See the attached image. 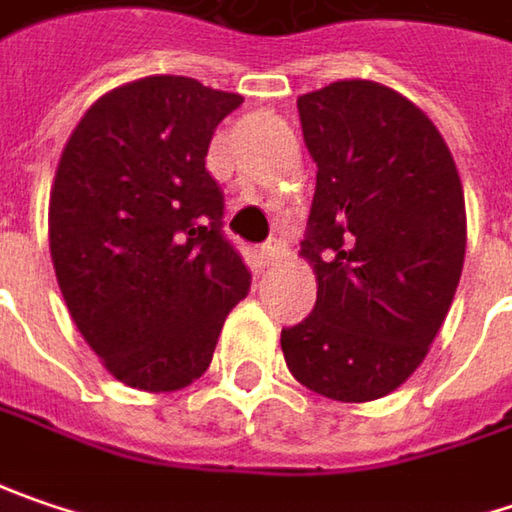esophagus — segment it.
Here are the masks:
<instances>
[{
	"mask_svg": "<svg viewBox=\"0 0 512 512\" xmlns=\"http://www.w3.org/2000/svg\"><path fill=\"white\" fill-rule=\"evenodd\" d=\"M282 256H285V242H282V239H270V242L262 244V250H259V259H262L265 265H276Z\"/></svg>",
	"mask_w": 512,
	"mask_h": 512,
	"instance_id": "obj_1",
	"label": "esophagus"
}]
</instances>
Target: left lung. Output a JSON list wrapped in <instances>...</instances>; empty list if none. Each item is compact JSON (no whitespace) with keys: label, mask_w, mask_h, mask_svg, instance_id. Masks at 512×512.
I'll return each mask as SVG.
<instances>
[{"label":"left lung","mask_w":512,"mask_h":512,"mask_svg":"<svg viewBox=\"0 0 512 512\" xmlns=\"http://www.w3.org/2000/svg\"><path fill=\"white\" fill-rule=\"evenodd\" d=\"M317 164L302 256L317 305L282 328L302 386L343 403L395 392L441 331L464 268L467 213L435 123L395 89L340 80L296 100Z\"/></svg>","instance_id":"left-lung-1"}]
</instances>
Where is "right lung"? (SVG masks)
Returning a JSON list of instances; mask_svg holds the SVG:
<instances>
[{"label": "right lung", "instance_id": "obj_1", "mask_svg": "<svg viewBox=\"0 0 512 512\" xmlns=\"http://www.w3.org/2000/svg\"><path fill=\"white\" fill-rule=\"evenodd\" d=\"M242 94L143 77L103 94L65 143L48 239L71 320L120 383L175 392L201 377L250 291L204 167Z\"/></svg>", "mask_w": 512, "mask_h": 512}]
</instances>
